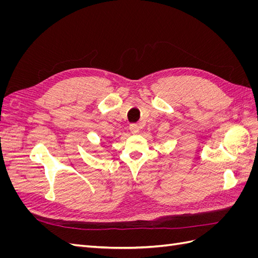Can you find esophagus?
<instances>
[{
	"label": "esophagus",
	"mask_w": 258,
	"mask_h": 258,
	"mask_svg": "<svg viewBox=\"0 0 258 258\" xmlns=\"http://www.w3.org/2000/svg\"><path fill=\"white\" fill-rule=\"evenodd\" d=\"M130 131H131V134H134V135H137V134H139V131H140V128H139V126L138 124H130Z\"/></svg>",
	"instance_id": "obj_1"
}]
</instances>
